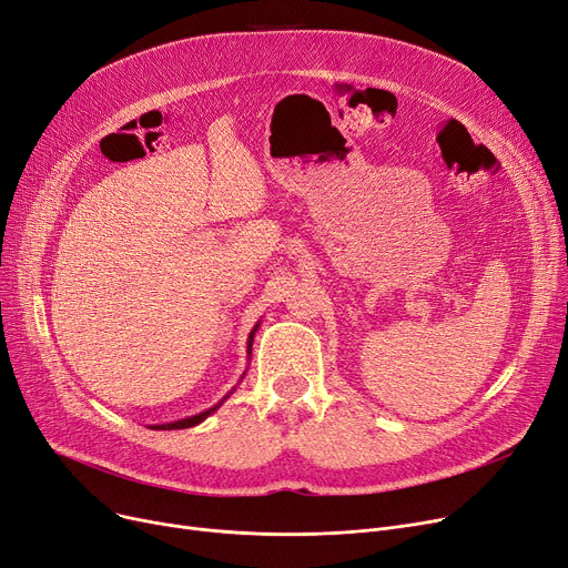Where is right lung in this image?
Here are the masks:
<instances>
[{
  "label": "right lung",
  "instance_id": "right-lung-1",
  "mask_svg": "<svg viewBox=\"0 0 568 568\" xmlns=\"http://www.w3.org/2000/svg\"><path fill=\"white\" fill-rule=\"evenodd\" d=\"M257 327H260V323L253 327V332H251V336H248V357H251V351H253V338H255V332H257ZM243 376H245V372H243ZM241 376V378H243ZM234 392V389H232ZM232 392H227L223 399H220L215 406H211V408H206V410H202V413H196V415H190V417H183V420H176V423H164V425H148L151 429H187V427H194V425H200V423H204L206 417L211 415V413H215L220 406H223L227 399H230V394Z\"/></svg>",
  "mask_w": 568,
  "mask_h": 568
}]
</instances>
